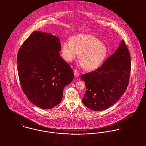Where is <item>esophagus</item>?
I'll return each mask as SVG.
<instances>
[{
  "instance_id": "obj_1",
  "label": "esophagus",
  "mask_w": 146,
  "mask_h": 146,
  "mask_svg": "<svg viewBox=\"0 0 146 146\" xmlns=\"http://www.w3.org/2000/svg\"><path fill=\"white\" fill-rule=\"evenodd\" d=\"M74 75H75V77H79V75H80L79 72L78 70H75L74 71Z\"/></svg>"
}]
</instances>
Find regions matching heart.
<instances>
[{
    "mask_svg": "<svg viewBox=\"0 0 146 146\" xmlns=\"http://www.w3.org/2000/svg\"><path fill=\"white\" fill-rule=\"evenodd\" d=\"M63 58L72 61L78 54L79 60L84 68L94 70L104 61L107 55L106 45L92 34H79L72 36L70 42H63L62 44Z\"/></svg>",
    "mask_w": 146,
    "mask_h": 146,
    "instance_id": "heart-1",
    "label": "heart"
}]
</instances>
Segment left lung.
Wrapping results in <instances>:
<instances>
[{
    "instance_id": "left-lung-1",
    "label": "left lung",
    "mask_w": 146,
    "mask_h": 146,
    "mask_svg": "<svg viewBox=\"0 0 146 146\" xmlns=\"http://www.w3.org/2000/svg\"><path fill=\"white\" fill-rule=\"evenodd\" d=\"M130 71V55L123 40L117 50L100 67L81 76L86 85L84 104L98 111L115 104L127 89Z\"/></svg>"
}]
</instances>
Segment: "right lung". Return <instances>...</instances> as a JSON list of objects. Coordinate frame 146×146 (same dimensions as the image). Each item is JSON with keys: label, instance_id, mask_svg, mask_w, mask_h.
<instances>
[{"label": "right lung", "instance_id": "add662e5", "mask_svg": "<svg viewBox=\"0 0 146 146\" xmlns=\"http://www.w3.org/2000/svg\"><path fill=\"white\" fill-rule=\"evenodd\" d=\"M60 39L51 34L34 31L23 42L17 56L22 89L36 106L52 108L62 98L64 87L74 77L59 52Z\"/></svg>", "mask_w": 146, "mask_h": 146}]
</instances>
